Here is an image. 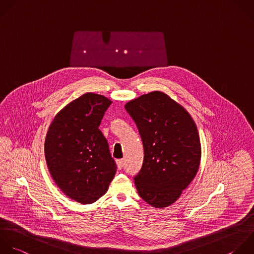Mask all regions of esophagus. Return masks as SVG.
<instances>
[{
	"mask_svg": "<svg viewBox=\"0 0 254 254\" xmlns=\"http://www.w3.org/2000/svg\"><path fill=\"white\" fill-rule=\"evenodd\" d=\"M116 164H117V167H118V169H119V170H121V169L123 168V166H124V161H123V159H119V160H116Z\"/></svg>",
	"mask_w": 254,
	"mask_h": 254,
	"instance_id": "obj_1",
	"label": "esophagus"
}]
</instances>
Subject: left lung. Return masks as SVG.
<instances>
[{"instance_id": "8db88e82", "label": "left lung", "mask_w": 254, "mask_h": 254, "mask_svg": "<svg viewBox=\"0 0 254 254\" xmlns=\"http://www.w3.org/2000/svg\"><path fill=\"white\" fill-rule=\"evenodd\" d=\"M144 148L142 168L134 177L139 195L154 207L175 202L198 170L200 143L190 114L160 91L125 105Z\"/></svg>"}]
</instances>
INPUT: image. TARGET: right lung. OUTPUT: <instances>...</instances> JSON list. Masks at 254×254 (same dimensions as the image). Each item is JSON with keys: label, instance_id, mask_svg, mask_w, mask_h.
Instances as JSON below:
<instances>
[{"label": "right lung", "instance_id": "right-lung-1", "mask_svg": "<svg viewBox=\"0 0 254 254\" xmlns=\"http://www.w3.org/2000/svg\"><path fill=\"white\" fill-rule=\"evenodd\" d=\"M111 101L86 93L66 105L52 122L45 143L50 173L70 198L92 203L102 196L117 166L99 130Z\"/></svg>", "mask_w": 254, "mask_h": 254}]
</instances>
